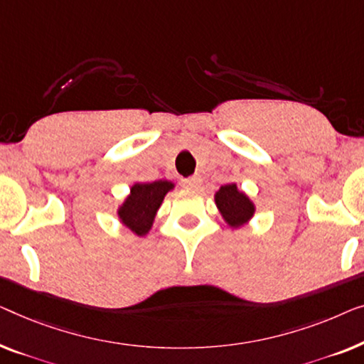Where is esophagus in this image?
<instances>
[{
    "mask_svg": "<svg viewBox=\"0 0 364 364\" xmlns=\"http://www.w3.org/2000/svg\"><path fill=\"white\" fill-rule=\"evenodd\" d=\"M183 186L188 187V188H200V186H202V177H200V176L187 177L186 181H183Z\"/></svg>",
    "mask_w": 364,
    "mask_h": 364,
    "instance_id": "1",
    "label": "esophagus"
}]
</instances>
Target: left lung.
<instances>
[{"label": "left lung", "mask_w": 364, "mask_h": 364, "mask_svg": "<svg viewBox=\"0 0 364 364\" xmlns=\"http://www.w3.org/2000/svg\"><path fill=\"white\" fill-rule=\"evenodd\" d=\"M215 202L226 223L233 228L245 225L255 213V205L243 192L236 188L235 183H226L221 187L215 195Z\"/></svg>", "instance_id": "1"}]
</instances>
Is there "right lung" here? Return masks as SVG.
<instances>
[{
  "label": "right lung",
  "instance_id": "1",
  "mask_svg": "<svg viewBox=\"0 0 364 364\" xmlns=\"http://www.w3.org/2000/svg\"><path fill=\"white\" fill-rule=\"evenodd\" d=\"M173 186L167 181L134 183L129 197L119 208V218L136 235L143 236L151 230L157 208L161 207L164 195Z\"/></svg>",
  "mask_w": 364,
  "mask_h": 364
}]
</instances>
